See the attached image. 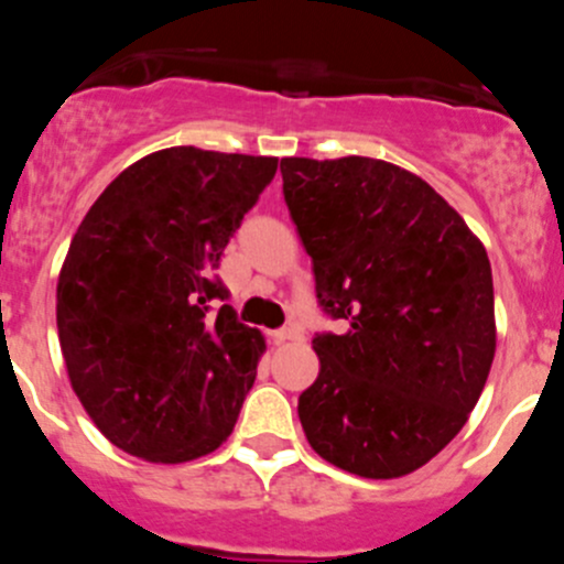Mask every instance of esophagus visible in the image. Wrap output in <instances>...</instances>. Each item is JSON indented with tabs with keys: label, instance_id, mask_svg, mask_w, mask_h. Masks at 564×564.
I'll list each match as a JSON object with an SVG mask.
<instances>
[{
	"label": "esophagus",
	"instance_id": "esophagus-1",
	"mask_svg": "<svg viewBox=\"0 0 564 564\" xmlns=\"http://www.w3.org/2000/svg\"><path fill=\"white\" fill-rule=\"evenodd\" d=\"M299 328H276V332H271V343L274 345H284L290 343V339H299Z\"/></svg>",
	"mask_w": 564,
	"mask_h": 564
}]
</instances>
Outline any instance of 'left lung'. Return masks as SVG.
<instances>
[{
  "instance_id": "left-lung-1",
  "label": "left lung",
  "mask_w": 564,
  "mask_h": 564,
  "mask_svg": "<svg viewBox=\"0 0 564 564\" xmlns=\"http://www.w3.org/2000/svg\"><path fill=\"white\" fill-rule=\"evenodd\" d=\"M280 170L317 301L348 323L312 339L321 372L299 398L306 442L367 479L416 471L458 436L494 365L488 252L398 164L293 155Z\"/></svg>"
}]
</instances>
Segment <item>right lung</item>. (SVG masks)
<instances>
[{"label":"right lung","mask_w":564,"mask_h":564,"mask_svg":"<svg viewBox=\"0 0 564 564\" xmlns=\"http://www.w3.org/2000/svg\"><path fill=\"white\" fill-rule=\"evenodd\" d=\"M274 155L166 148L104 188L57 280L70 387L100 433L150 464H186L232 433L265 339L214 276Z\"/></svg>","instance_id":"right-lung-1"}]
</instances>
